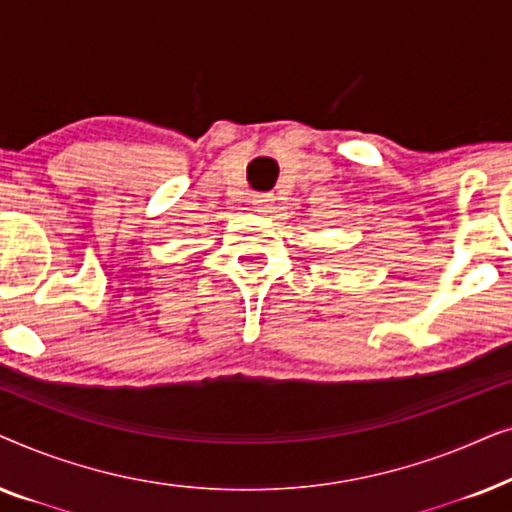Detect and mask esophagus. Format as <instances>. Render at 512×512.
<instances>
[{
  "instance_id": "1",
  "label": "esophagus",
  "mask_w": 512,
  "mask_h": 512,
  "mask_svg": "<svg viewBox=\"0 0 512 512\" xmlns=\"http://www.w3.org/2000/svg\"><path fill=\"white\" fill-rule=\"evenodd\" d=\"M251 205H254L258 214H270L272 205H275V195H272V193H258V195H254V200H251Z\"/></svg>"
}]
</instances>
